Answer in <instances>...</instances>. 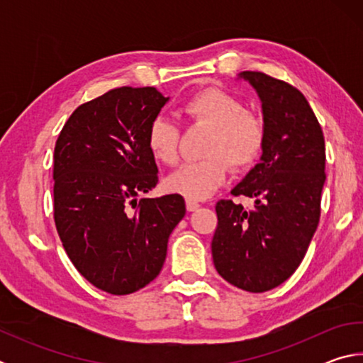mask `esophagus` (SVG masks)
Instances as JSON below:
<instances>
[{"label": "esophagus", "mask_w": 363, "mask_h": 363, "mask_svg": "<svg viewBox=\"0 0 363 363\" xmlns=\"http://www.w3.org/2000/svg\"><path fill=\"white\" fill-rule=\"evenodd\" d=\"M186 206H187V211H196L200 208V203H196L194 200H187Z\"/></svg>", "instance_id": "34e87169"}]
</instances>
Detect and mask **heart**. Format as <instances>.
I'll use <instances>...</instances> for the list:
<instances>
[{
  "label": "heart",
  "mask_w": 363,
  "mask_h": 363,
  "mask_svg": "<svg viewBox=\"0 0 363 363\" xmlns=\"http://www.w3.org/2000/svg\"><path fill=\"white\" fill-rule=\"evenodd\" d=\"M182 112L195 123L213 128L206 160L182 164L168 176L164 187L187 200H205L223 186L233 169H245L261 155L266 130L259 116L247 112L240 99L219 88H205L190 96ZM179 126L167 116L153 118L147 130V147L163 164L179 158Z\"/></svg>",
  "instance_id": "b5f03b06"
}]
</instances>
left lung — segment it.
<instances>
[{"label": "left lung", "instance_id": "1", "mask_svg": "<svg viewBox=\"0 0 363 363\" xmlns=\"http://www.w3.org/2000/svg\"><path fill=\"white\" fill-rule=\"evenodd\" d=\"M238 78L259 97L266 139L259 163L232 189V195L255 199V208L218 201L211 253L224 280L262 293L291 277L314 237L325 139L309 102L291 84L261 72H242Z\"/></svg>", "mask_w": 363, "mask_h": 363}]
</instances>
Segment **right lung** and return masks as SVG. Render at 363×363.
Masks as SVG:
<instances>
[{
    "mask_svg": "<svg viewBox=\"0 0 363 363\" xmlns=\"http://www.w3.org/2000/svg\"><path fill=\"white\" fill-rule=\"evenodd\" d=\"M169 97L123 86L79 106L54 149V220L73 266L96 288L130 294L157 277L186 214L177 194L140 199L158 182L147 130Z\"/></svg>",
    "mask_w": 363,
    "mask_h": 363,
    "instance_id": "right-lung-1",
    "label": "right lung"
}]
</instances>
